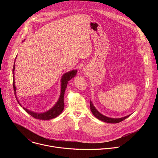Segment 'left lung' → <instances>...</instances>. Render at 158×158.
<instances>
[{
    "label": "left lung",
    "instance_id": "obj_1",
    "mask_svg": "<svg viewBox=\"0 0 158 158\" xmlns=\"http://www.w3.org/2000/svg\"><path fill=\"white\" fill-rule=\"evenodd\" d=\"M90 108H91V112L93 114V115L96 118H98V119L101 120V121H102L105 123H120L123 121H124V119H126V118H127L129 116H131L130 115H128L127 116H125L124 118H118V119H115V118H107L102 114H101L100 112H99L94 107V106H93V103L91 101H90Z\"/></svg>",
    "mask_w": 158,
    "mask_h": 158
}]
</instances>
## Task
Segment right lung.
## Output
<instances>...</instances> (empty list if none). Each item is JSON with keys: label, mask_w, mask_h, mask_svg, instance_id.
I'll return each instance as SVG.
<instances>
[{"label": "right lung", "mask_w": 158, "mask_h": 158, "mask_svg": "<svg viewBox=\"0 0 158 158\" xmlns=\"http://www.w3.org/2000/svg\"><path fill=\"white\" fill-rule=\"evenodd\" d=\"M14 70H15V64H14V67H13V87H14V91H15V82H14ZM77 73V70H74L71 71L70 72H68L65 73V74L63 75L62 79H61V92H60V95L59 99V101L57 102L56 104V105L51 109L49 110L44 112V113H35V112H34L31 110H29L26 108L23 107V109L27 112L28 114H29L31 116H32L33 118L38 119H42V120H49L53 118H56L58 116L59 114H61V112H62L64 108V96L65 93V89L67 87V84L68 83V81H70L71 79H73L76 74ZM15 98L17 99V97L15 96ZM18 101V100H17ZM19 104L21 107H22L19 102L18 101Z\"/></svg>", "instance_id": "right-lung-1"}]
</instances>
